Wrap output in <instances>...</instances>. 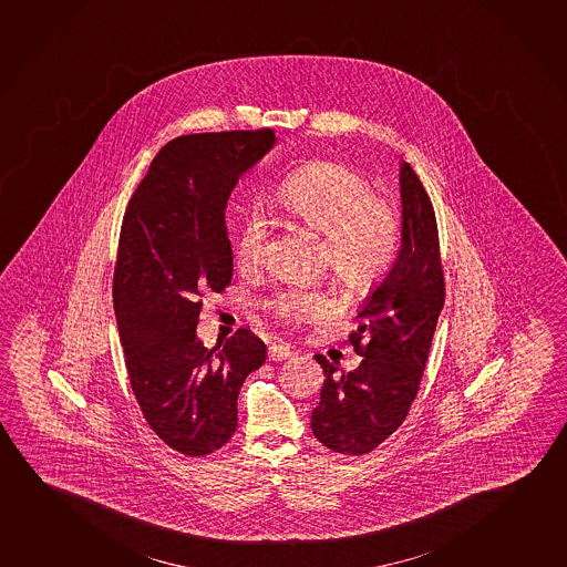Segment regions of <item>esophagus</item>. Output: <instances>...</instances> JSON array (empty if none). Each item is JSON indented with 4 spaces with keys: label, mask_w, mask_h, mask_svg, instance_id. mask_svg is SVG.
Returning <instances> with one entry per match:
<instances>
[{
    "label": "esophagus",
    "mask_w": 567,
    "mask_h": 567,
    "mask_svg": "<svg viewBox=\"0 0 567 567\" xmlns=\"http://www.w3.org/2000/svg\"><path fill=\"white\" fill-rule=\"evenodd\" d=\"M292 354H295V351L285 343H275V346L269 347V361H285V359H290Z\"/></svg>",
    "instance_id": "34e87169"
}]
</instances>
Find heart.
Masks as SVG:
<instances>
[{
	"mask_svg": "<svg viewBox=\"0 0 567 567\" xmlns=\"http://www.w3.org/2000/svg\"><path fill=\"white\" fill-rule=\"evenodd\" d=\"M271 200L287 218L326 238L323 261L347 290L369 292L394 267L402 246V218L351 165L331 159L298 165L279 181ZM265 239L267 218L259 210H247L236 234L239 262L246 267L259 262ZM267 306L279 320L298 323L316 318L323 310V298L310 290H285Z\"/></svg>",
	"mask_w": 567,
	"mask_h": 567,
	"instance_id": "b5f03b06",
	"label": "heart"
}]
</instances>
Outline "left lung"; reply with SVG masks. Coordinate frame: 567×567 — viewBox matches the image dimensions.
I'll return each instance as SVG.
<instances>
[{
	"label": "left lung",
	"instance_id": "1",
	"mask_svg": "<svg viewBox=\"0 0 567 567\" xmlns=\"http://www.w3.org/2000/svg\"><path fill=\"white\" fill-rule=\"evenodd\" d=\"M402 247L386 279L364 300L361 326L349 336L362 361L353 372L316 354L323 369L312 433L341 454H367L400 427L419 392L436 320L444 305V272L436 218L417 173L403 162Z\"/></svg>",
	"mask_w": 567,
	"mask_h": 567
}]
</instances>
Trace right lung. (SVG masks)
I'll use <instances>...</instances> for the list:
<instances>
[{"label": "right lung", "instance_id": "add662e5", "mask_svg": "<svg viewBox=\"0 0 567 567\" xmlns=\"http://www.w3.org/2000/svg\"><path fill=\"white\" fill-rule=\"evenodd\" d=\"M271 128L203 132L167 142L124 213L113 302L132 392L162 441L205 456L238 427L239 388L267 359L251 329L206 349V292L230 285L224 210L241 173L275 144Z\"/></svg>", "mask_w": 567, "mask_h": 567}]
</instances>
